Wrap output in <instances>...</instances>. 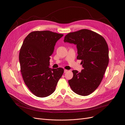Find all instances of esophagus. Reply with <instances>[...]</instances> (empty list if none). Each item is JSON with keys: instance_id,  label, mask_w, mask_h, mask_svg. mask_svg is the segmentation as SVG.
I'll return each instance as SVG.
<instances>
[{"instance_id": "1", "label": "esophagus", "mask_w": 125, "mask_h": 125, "mask_svg": "<svg viewBox=\"0 0 125 125\" xmlns=\"http://www.w3.org/2000/svg\"><path fill=\"white\" fill-rule=\"evenodd\" d=\"M67 71H68V70H67L65 69V70H64V73H66V72H67Z\"/></svg>"}]
</instances>
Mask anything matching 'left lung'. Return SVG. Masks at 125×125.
<instances>
[{
    "label": "left lung",
    "instance_id": "1",
    "mask_svg": "<svg viewBox=\"0 0 125 125\" xmlns=\"http://www.w3.org/2000/svg\"><path fill=\"white\" fill-rule=\"evenodd\" d=\"M64 42L77 45V59L82 60L81 72L73 70V78L68 81L76 94L86 96L98 87L109 63L108 46L99 34L82 29L66 34Z\"/></svg>",
    "mask_w": 125,
    "mask_h": 125
}]
</instances>
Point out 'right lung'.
Instances as JSON below:
<instances>
[{"instance_id":"right-lung-1","label":"right lung","mask_w":125,"mask_h":125,"mask_svg":"<svg viewBox=\"0 0 125 125\" xmlns=\"http://www.w3.org/2000/svg\"><path fill=\"white\" fill-rule=\"evenodd\" d=\"M63 34L49 31H34L25 39L19 53L21 72L24 83L35 96L45 97L55 90L64 69L49 67L50 56Z\"/></svg>"}]
</instances>
